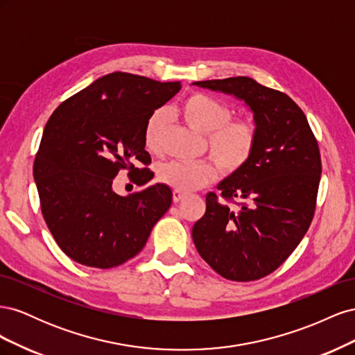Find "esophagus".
I'll use <instances>...</instances> for the list:
<instances>
[{
	"instance_id": "esophagus-1",
	"label": "esophagus",
	"mask_w": 355,
	"mask_h": 355,
	"mask_svg": "<svg viewBox=\"0 0 355 355\" xmlns=\"http://www.w3.org/2000/svg\"><path fill=\"white\" fill-rule=\"evenodd\" d=\"M187 196L184 194V192L180 191H173V202H180L182 200H184Z\"/></svg>"
}]
</instances>
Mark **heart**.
<instances>
[{"label": "heart", "mask_w": 355, "mask_h": 355, "mask_svg": "<svg viewBox=\"0 0 355 355\" xmlns=\"http://www.w3.org/2000/svg\"><path fill=\"white\" fill-rule=\"evenodd\" d=\"M180 114L189 127L207 135L211 157L225 173H235L250 159L256 141L257 127L250 118H230L227 105L206 93H192L180 105ZM167 125V114L157 110L148 116L144 142L149 153H159ZM219 167L211 159L197 163L168 161L158 168V180L175 191L192 192L218 178Z\"/></svg>", "instance_id": "b5f03b06"}]
</instances>
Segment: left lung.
Returning <instances> with one entry per match:
<instances>
[{"instance_id":"obj_1","label":"left lung","mask_w":355,"mask_h":355,"mask_svg":"<svg viewBox=\"0 0 355 355\" xmlns=\"http://www.w3.org/2000/svg\"><path fill=\"white\" fill-rule=\"evenodd\" d=\"M194 84L244 101L253 112L257 141L245 166L218 185L223 201L214 192L206 196V213L192 228V240L222 277L259 280L292 254L314 218L321 176L317 139L287 94L253 78ZM227 200L239 207L231 209Z\"/></svg>"}]
</instances>
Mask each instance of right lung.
Returning a JSON list of instances; mask_svg holds the SVG:
<instances>
[{"label": "right lung", "mask_w": 355, "mask_h": 355, "mask_svg": "<svg viewBox=\"0 0 355 355\" xmlns=\"http://www.w3.org/2000/svg\"><path fill=\"white\" fill-rule=\"evenodd\" d=\"M141 75L112 72L62 102L42 132L34 161L41 211L72 261L108 270L144 249L171 206L164 184L130 196L112 189L120 170L136 185L153 179L144 130L148 116L180 90Z\"/></svg>", "instance_id": "obj_1"}]
</instances>
